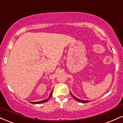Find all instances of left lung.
I'll return each mask as SVG.
<instances>
[{
    "instance_id": "left-lung-1",
    "label": "left lung",
    "mask_w": 123,
    "mask_h": 123,
    "mask_svg": "<svg viewBox=\"0 0 123 123\" xmlns=\"http://www.w3.org/2000/svg\"><path fill=\"white\" fill-rule=\"evenodd\" d=\"M70 93L71 95L72 96V97H73V98H74L75 100H76V101H78V102H80V103H89V102H90V101H88V100H81V99H80V98H77V97H75V96H74L73 94H72V93L70 92Z\"/></svg>"
}]
</instances>
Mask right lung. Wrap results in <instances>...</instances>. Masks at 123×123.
<instances>
[{
  "label": "right lung",
  "mask_w": 123,
  "mask_h": 123,
  "mask_svg": "<svg viewBox=\"0 0 123 123\" xmlns=\"http://www.w3.org/2000/svg\"><path fill=\"white\" fill-rule=\"evenodd\" d=\"M52 93H53V91L51 92V93H50L49 96L48 98L47 99H45V100H42V101H38V102H31V103H32V104H41V103H45V102H47L49 100L50 98V97H51V95H52Z\"/></svg>",
  "instance_id": "right-lung-1"
}]
</instances>
